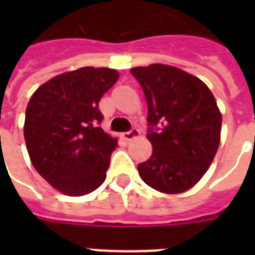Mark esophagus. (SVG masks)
Here are the masks:
<instances>
[{
    "instance_id": "esophagus-1",
    "label": "esophagus",
    "mask_w": 255,
    "mask_h": 255,
    "mask_svg": "<svg viewBox=\"0 0 255 255\" xmlns=\"http://www.w3.org/2000/svg\"><path fill=\"white\" fill-rule=\"evenodd\" d=\"M140 136V132L139 129H136V128H133V129H131L129 132H124L123 133V139L127 140V141H131V140L136 139V137H139Z\"/></svg>"
}]
</instances>
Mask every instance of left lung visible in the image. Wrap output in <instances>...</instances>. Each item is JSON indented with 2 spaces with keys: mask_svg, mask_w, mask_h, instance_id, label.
<instances>
[{
  "mask_svg": "<svg viewBox=\"0 0 255 255\" xmlns=\"http://www.w3.org/2000/svg\"><path fill=\"white\" fill-rule=\"evenodd\" d=\"M148 106L151 157L137 165L141 180L161 193L193 188L209 169L221 140L222 116L209 87L173 66L131 69Z\"/></svg>",
  "mask_w": 255,
  "mask_h": 255,
  "instance_id": "obj_1",
  "label": "left lung"
}]
</instances>
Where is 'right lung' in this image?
I'll return each mask as SVG.
<instances>
[{"instance_id": "obj_1", "label": "right lung", "mask_w": 255, "mask_h": 255, "mask_svg": "<svg viewBox=\"0 0 255 255\" xmlns=\"http://www.w3.org/2000/svg\"><path fill=\"white\" fill-rule=\"evenodd\" d=\"M118 79L116 70L87 66L51 78L30 98L26 148L35 170L58 192L85 196L106 180L118 137L98 127L99 102Z\"/></svg>"}]
</instances>
